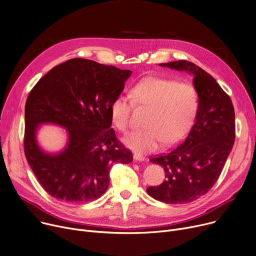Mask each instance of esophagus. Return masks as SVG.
<instances>
[{"label":"esophagus","instance_id":"1","mask_svg":"<svg viewBox=\"0 0 256 256\" xmlns=\"http://www.w3.org/2000/svg\"><path fill=\"white\" fill-rule=\"evenodd\" d=\"M134 160H136V161H144V156H142V154H134Z\"/></svg>","mask_w":256,"mask_h":256}]
</instances>
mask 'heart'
Returning a JSON list of instances; mask_svg holds the SVG:
<instances>
[{
    "label": "heart",
    "instance_id": "heart-1",
    "mask_svg": "<svg viewBox=\"0 0 256 256\" xmlns=\"http://www.w3.org/2000/svg\"><path fill=\"white\" fill-rule=\"evenodd\" d=\"M130 98L119 95L110 106V116L114 126L126 132L134 106L150 108L146 130L134 131L126 138V144L134 150L146 152L158 150L163 142L173 146L180 142L190 132L200 106L196 88L188 82L172 78L146 76L131 89Z\"/></svg>",
    "mask_w": 256,
    "mask_h": 256
}]
</instances>
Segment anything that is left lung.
<instances>
[{
  "label": "left lung",
  "instance_id": "left-lung-1",
  "mask_svg": "<svg viewBox=\"0 0 256 256\" xmlns=\"http://www.w3.org/2000/svg\"><path fill=\"white\" fill-rule=\"evenodd\" d=\"M160 66L190 72L200 106L182 144L150 159L164 168L166 180L146 192L167 204H184L206 194L218 182L234 142V110L230 96L200 66L186 60Z\"/></svg>",
  "mask_w": 256,
  "mask_h": 256
}]
</instances>
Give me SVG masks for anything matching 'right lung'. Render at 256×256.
Segmentation results:
<instances>
[{
    "label": "right lung",
    "instance_id": "obj_1",
    "mask_svg": "<svg viewBox=\"0 0 256 256\" xmlns=\"http://www.w3.org/2000/svg\"><path fill=\"white\" fill-rule=\"evenodd\" d=\"M131 70L72 58L54 66L30 90L26 102L24 148L38 182L54 198L85 203L102 196L114 163L128 164L130 150L110 128V106ZM42 122L67 128L69 144L49 155L38 148L35 131Z\"/></svg>",
    "mask_w": 256,
    "mask_h": 256
}]
</instances>
